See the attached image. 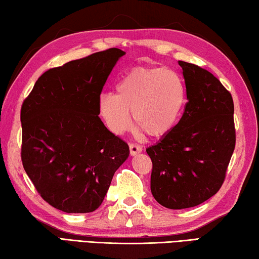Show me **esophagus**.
<instances>
[{
	"instance_id": "obj_1",
	"label": "esophagus",
	"mask_w": 259,
	"mask_h": 259,
	"mask_svg": "<svg viewBox=\"0 0 259 259\" xmlns=\"http://www.w3.org/2000/svg\"><path fill=\"white\" fill-rule=\"evenodd\" d=\"M142 150H143V148L141 145H138V144H130V153H131V155H136V154H139L140 152H142Z\"/></svg>"
}]
</instances>
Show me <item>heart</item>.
Instances as JSON below:
<instances>
[{
  "label": "heart",
  "mask_w": 259,
  "mask_h": 259,
  "mask_svg": "<svg viewBox=\"0 0 259 259\" xmlns=\"http://www.w3.org/2000/svg\"><path fill=\"white\" fill-rule=\"evenodd\" d=\"M187 100L186 83L177 72L165 67H136L117 84V95H101L99 109L115 134L131 127L132 111L141 131L151 138H162L178 125Z\"/></svg>",
  "instance_id": "1"
}]
</instances>
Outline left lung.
I'll list each match as a JSON object with an SVG mask.
<instances>
[{
    "mask_svg": "<svg viewBox=\"0 0 259 259\" xmlns=\"http://www.w3.org/2000/svg\"><path fill=\"white\" fill-rule=\"evenodd\" d=\"M188 101L178 125L146 149L151 192L161 205L182 209L215 195L236 146L232 96L211 72L179 61Z\"/></svg>",
    "mask_w": 259,
    "mask_h": 259,
    "instance_id": "obj_1",
    "label": "left lung"
}]
</instances>
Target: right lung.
<instances>
[{
	"mask_svg": "<svg viewBox=\"0 0 259 259\" xmlns=\"http://www.w3.org/2000/svg\"><path fill=\"white\" fill-rule=\"evenodd\" d=\"M118 48L54 67L39 76L21 106V160L38 194L66 213L98 208L127 143L102 123L99 99Z\"/></svg>",
	"mask_w": 259,
	"mask_h": 259,
	"instance_id": "add662e5",
	"label": "right lung"
}]
</instances>
